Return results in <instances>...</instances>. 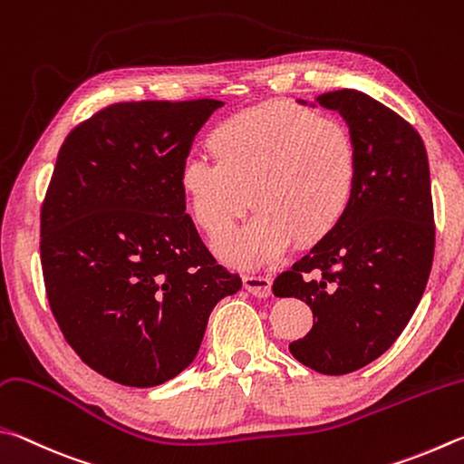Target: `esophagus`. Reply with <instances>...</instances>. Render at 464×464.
Returning a JSON list of instances; mask_svg holds the SVG:
<instances>
[{"instance_id": "esophagus-1", "label": "esophagus", "mask_w": 464, "mask_h": 464, "mask_svg": "<svg viewBox=\"0 0 464 464\" xmlns=\"http://www.w3.org/2000/svg\"><path fill=\"white\" fill-rule=\"evenodd\" d=\"M273 281L269 277H261V275H246L245 287L256 297H269L271 295Z\"/></svg>"}]
</instances>
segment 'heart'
I'll return each instance as SVG.
<instances>
[{
	"instance_id": "1",
	"label": "heart",
	"mask_w": 464,
	"mask_h": 464,
	"mask_svg": "<svg viewBox=\"0 0 464 464\" xmlns=\"http://www.w3.org/2000/svg\"><path fill=\"white\" fill-rule=\"evenodd\" d=\"M179 181L198 222L219 234L248 206L245 224L218 238L227 263L261 269L304 240L322 238L353 199L356 146L336 118L291 103H263L232 116L214 149L185 154Z\"/></svg>"
}]
</instances>
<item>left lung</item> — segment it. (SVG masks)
I'll use <instances>...</instances> for the list:
<instances>
[{
  "label": "left lung",
  "instance_id": "1",
  "mask_svg": "<svg viewBox=\"0 0 464 464\" xmlns=\"http://www.w3.org/2000/svg\"><path fill=\"white\" fill-rule=\"evenodd\" d=\"M304 103L305 102H299ZM356 146L353 199L338 224L273 283L277 297L312 307L314 326L289 344L324 375L379 359L416 312L434 261V208L421 136L387 105L356 89L322 93Z\"/></svg>",
  "mask_w": 464,
  "mask_h": 464
}]
</instances>
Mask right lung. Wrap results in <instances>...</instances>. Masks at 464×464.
Segmentation results:
<instances>
[{"instance_id":"right-lung-1","label":"right lung","mask_w":464,"mask_h":464,"mask_svg":"<svg viewBox=\"0 0 464 464\" xmlns=\"http://www.w3.org/2000/svg\"><path fill=\"white\" fill-rule=\"evenodd\" d=\"M218 100L124 102L81 121L40 211L46 297L81 361L128 387L189 367L208 318L242 279L216 263L179 170Z\"/></svg>"}]
</instances>
